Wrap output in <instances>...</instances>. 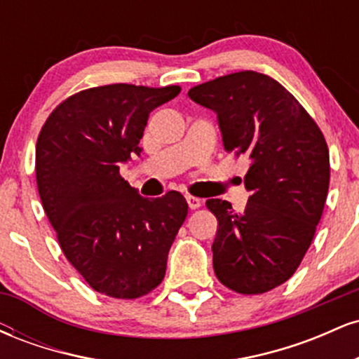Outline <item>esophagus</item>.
Returning <instances> with one entry per match:
<instances>
[{"instance_id": "obj_1", "label": "esophagus", "mask_w": 359, "mask_h": 359, "mask_svg": "<svg viewBox=\"0 0 359 359\" xmlns=\"http://www.w3.org/2000/svg\"><path fill=\"white\" fill-rule=\"evenodd\" d=\"M185 199H187V204L191 209H199L201 205H203V199H199V197L185 196Z\"/></svg>"}]
</instances>
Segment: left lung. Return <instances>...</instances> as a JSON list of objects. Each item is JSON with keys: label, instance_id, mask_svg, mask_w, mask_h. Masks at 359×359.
<instances>
[{"label": "left lung", "instance_id": "1", "mask_svg": "<svg viewBox=\"0 0 359 359\" xmlns=\"http://www.w3.org/2000/svg\"><path fill=\"white\" fill-rule=\"evenodd\" d=\"M217 114L224 150L245 156V211L222 199L205 205L217 219L214 273L243 295L287 282L314 240L327 197L329 150L311 114L277 81L243 71L189 90Z\"/></svg>", "mask_w": 359, "mask_h": 359}]
</instances>
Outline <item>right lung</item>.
I'll return each mask as SVG.
<instances>
[{"instance_id":"right-lung-1","label":"right lung","mask_w":359,"mask_h":359,"mask_svg":"<svg viewBox=\"0 0 359 359\" xmlns=\"http://www.w3.org/2000/svg\"><path fill=\"white\" fill-rule=\"evenodd\" d=\"M179 86L109 84L62 101L40 130L36 187L69 263L100 294L138 299L162 283L189 205L180 192L147 199L119 175L140 155L148 114Z\"/></svg>"}]
</instances>
